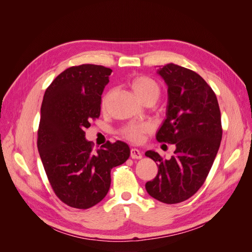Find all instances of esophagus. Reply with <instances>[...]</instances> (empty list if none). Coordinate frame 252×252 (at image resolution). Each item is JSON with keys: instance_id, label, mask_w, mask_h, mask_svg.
Instances as JSON below:
<instances>
[{"instance_id": "obj_1", "label": "esophagus", "mask_w": 252, "mask_h": 252, "mask_svg": "<svg viewBox=\"0 0 252 252\" xmlns=\"http://www.w3.org/2000/svg\"><path fill=\"white\" fill-rule=\"evenodd\" d=\"M131 158L133 159H140L143 158V153H141L138 149H131Z\"/></svg>"}]
</instances>
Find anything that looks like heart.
Here are the masks:
<instances>
[{"mask_svg":"<svg viewBox=\"0 0 252 252\" xmlns=\"http://www.w3.org/2000/svg\"><path fill=\"white\" fill-rule=\"evenodd\" d=\"M130 86L137 98L143 102L147 99L157 100L159 95L158 84L148 76H136L130 81ZM150 130L147 124H131L122 130V135L133 143H138L143 135Z\"/></svg>","mask_w":252,"mask_h":252,"instance_id":"heart-1","label":"heart"}]
</instances>
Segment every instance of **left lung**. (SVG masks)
Segmentation results:
<instances>
[{
    "label": "left lung",
    "mask_w": 252,
    "mask_h": 252,
    "mask_svg": "<svg viewBox=\"0 0 252 252\" xmlns=\"http://www.w3.org/2000/svg\"><path fill=\"white\" fill-rule=\"evenodd\" d=\"M157 73L168 88L166 119L157 139L176 150L169 159L154 150L145 153L158 167L146 189L158 201L173 204L190 198L204 183L220 146L221 118L216 94L198 73L172 63Z\"/></svg>",
    "instance_id": "left-lung-1"
}]
</instances>
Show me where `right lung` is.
<instances>
[{
	"label": "right lung",
	"instance_id": "add662e5",
	"mask_svg": "<svg viewBox=\"0 0 252 252\" xmlns=\"http://www.w3.org/2000/svg\"><path fill=\"white\" fill-rule=\"evenodd\" d=\"M112 69L81 64L66 69L43 95L38 151L51 186L63 203L89 209L106 196L111 170L130 157L124 141H109L95 152L85 138L90 120L98 118L101 95Z\"/></svg>",
	"mask_w": 252,
	"mask_h": 252
}]
</instances>
